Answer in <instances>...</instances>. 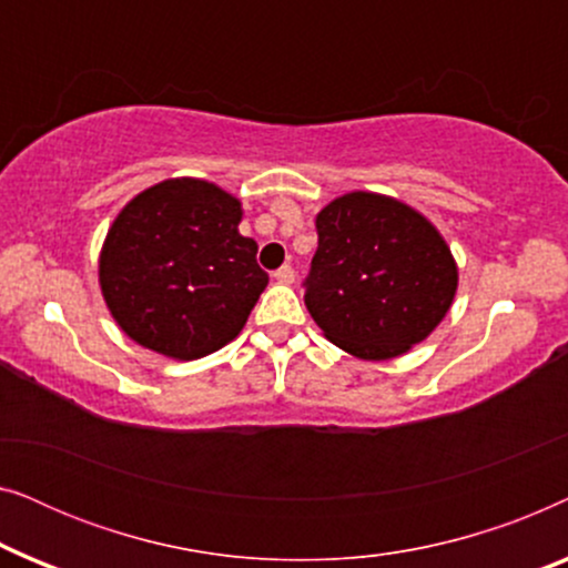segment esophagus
<instances>
[{
	"mask_svg": "<svg viewBox=\"0 0 568 568\" xmlns=\"http://www.w3.org/2000/svg\"><path fill=\"white\" fill-rule=\"evenodd\" d=\"M274 278L278 284H292L294 282V268L292 266H282L278 271H274Z\"/></svg>",
	"mask_w": 568,
	"mask_h": 568,
	"instance_id": "34e87169",
	"label": "esophagus"
}]
</instances>
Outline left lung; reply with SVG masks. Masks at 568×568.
I'll return each mask as SVG.
<instances>
[{"instance_id": "1", "label": "left lung", "mask_w": 568, "mask_h": 568, "mask_svg": "<svg viewBox=\"0 0 568 568\" xmlns=\"http://www.w3.org/2000/svg\"><path fill=\"white\" fill-rule=\"evenodd\" d=\"M305 305L325 338L359 359L406 354L442 323L457 266L437 227L379 193H346L317 214Z\"/></svg>"}]
</instances>
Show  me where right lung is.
I'll return each instance as SVG.
<instances>
[{
	"mask_svg": "<svg viewBox=\"0 0 568 568\" xmlns=\"http://www.w3.org/2000/svg\"><path fill=\"white\" fill-rule=\"evenodd\" d=\"M240 220L235 196L196 178L131 199L100 253V290L121 331L183 362L230 344L268 284Z\"/></svg>",
	"mask_w": 568,
	"mask_h": 568,
	"instance_id": "1",
	"label": "right lung"
}]
</instances>
